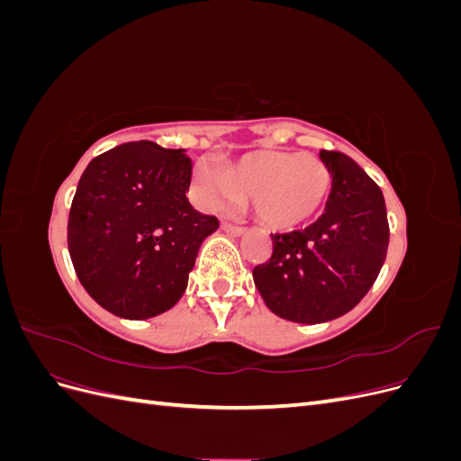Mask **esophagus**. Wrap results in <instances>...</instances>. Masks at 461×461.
Masks as SVG:
<instances>
[{
    "mask_svg": "<svg viewBox=\"0 0 461 461\" xmlns=\"http://www.w3.org/2000/svg\"><path fill=\"white\" fill-rule=\"evenodd\" d=\"M221 229L225 230V232H229V234H232V236H242V234L246 232V229H244V227L230 225V222H227V221H222V222H221Z\"/></svg>",
    "mask_w": 461,
    "mask_h": 461,
    "instance_id": "obj_1",
    "label": "esophagus"
}]
</instances>
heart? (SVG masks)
<instances>
[{"label":"heart","instance_id":"heart-1","mask_svg":"<svg viewBox=\"0 0 461 461\" xmlns=\"http://www.w3.org/2000/svg\"><path fill=\"white\" fill-rule=\"evenodd\" d=\"M198 198L207 207L252 200L258 219L275 230H292L321 213L332 175L310 153L258 149L232 161L225 171L205 161L194 167Z\"/></svg>","mask_w":461,"mask_h":461}]
</instances>
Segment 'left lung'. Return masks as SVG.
<instances>
[{
	"label": "left lung",
	"instance_id": "obj_1",
	"mask_svg": "<svg viewBox=\"0 0 461 461\" xmlns=\"http://www.w3.org/2000/svg\"><path fill=\"white\" fill-rule=\"evenodd\" d=\"M319 158L332 175L325 213L303 230L271 234L273 256L252 273L275 315L310 325L356 308L379 276L390 236L375 180L340 151Z\"/></svg>",
	"mask_w": 461,
	"mask_h": 461
}]
</instances>
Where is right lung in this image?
I'll return each mask as SVG.
<instances>
[{
    "instance_id": "add662e5",
    "label": "right lung",
    "mask_w": 461,
    "mask_h": 461,
    "mask_svg": "<svg viewBox=\"0 0 461 461\" xmlns=\"http://www.w3.org/2000/svg\"><path fill=\"white\" fill-rule=\"evenodd\" d=\"M186 149L140 140L94 158L68 212L67 244L80 285L124 319L159 315L185 294L198 249L219 221L186 198Z\"/></svg>"
}]
</instances>
